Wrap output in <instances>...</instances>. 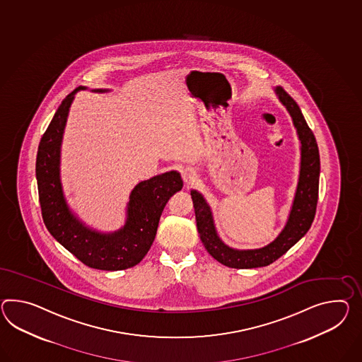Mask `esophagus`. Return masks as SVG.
I'll use <instances>...</instances> for the list:
<instances>
[{"label":"esophagus","instance_id":"obj_1","mask_svg":"<svg viewBox=\"0 0 362 362\" xmlns=\"http://www.w3.org/2000/svg\"><path fill=\"white\" fill-rule=\"evenodd\" d=\"M182 177H183V182L185 185H192L196 180V174H194V170H191V168H183L182 170Z\"/></svg>","mask_w":362,"mask_h":362}]
</instances>
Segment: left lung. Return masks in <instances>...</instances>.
Wrapping results in <instances>:
<instances>
[{"label":"left lung","mask_w":362,"mask_h":362,"mask_svg":"<svg viewBox=\"0 0 362 362\" xmlns=\"http://www.w3.org/2000/svg\"><path fill=\"white\" fill-rule=\"evenodd\" d=\"M274 94L289 112L300 144V175L297 188L288 220L280 234L271 243L260 248L237 250L229 247L220 238L216 230L209 204L206 203L203 194L196 189H191L196 225L204 247L218 263L230 268L250 269L274 263L309 231L315 217L320 174L317 140L294 99L280 86L274 88Z\"/></svg>","instance_id":"1"}]
</instances>
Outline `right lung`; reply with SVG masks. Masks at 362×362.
I'll list each match as a JSON object with an SVG mask.
<instances>
[{
	"label": "right lung",
	"mask_w": 362,
	"mask_h": 362,
	"mask_svg": "<svg viewBox=\"0 0 362 362\" xmlns=\"http://www.w3.org/2000/svg\"><path fill=\"white\" fill-rule=\"evenodd\" d=\"M62 102L48 125L36 156V180L45 226L62 246L83 264L102 271H122L139 264L148 254L157 234L159 218L170 197L183 188L177 171H168L134 185L127 203L125 222L120 229L102 233L88 226L73 212L62 189V145L66 120L76 94ZM107 93V88H93Z\"/></svg>",
	"instance_id": "right-lung-1"
}]
</instances>
